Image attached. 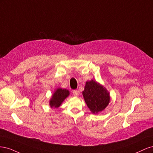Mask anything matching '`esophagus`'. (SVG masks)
I'll use <instances>...</instances> for the list:
<instances>
[{
  "label": "esophagus",
  "instance_id": "1",
  "mask_svg": "<svg viewBox=\"0 0 153 153\" xmlns=\"http://www.w3.org/2000/svg\"><path fill=\"white\" fill-rule=\"evenodd\" d=\"M73 94L75 96H78V94H80V92L78 91V90H74L73 91Z\"/></svg>",
  "mask_w": 153,
  "mask_h": 153
}]
</instances>
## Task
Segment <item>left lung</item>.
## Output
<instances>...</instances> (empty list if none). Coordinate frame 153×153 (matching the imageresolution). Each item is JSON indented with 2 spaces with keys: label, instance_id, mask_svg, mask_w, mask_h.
Wrapping results in <instances>:
<instances>
[{
  "label": "left lung",
  "instance_id": "8db88e82",
  "mask_svg": "<svg viewBox=\"0 0 153 153\" xmlns=\"http://www.w3.org/2000/svg\"><path fill=\"white\" fill-rule=\"evenodd\" d=\"M85 103L92 114L104 110L110 103V93L100 83L94 80L87 81L82 92Z\"/></svg>",
  "mask_w": 153,
  "mask_h": 153
}]
</instances>
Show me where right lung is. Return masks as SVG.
I'll return each mask as SVG.
<instances>
[{"instance_id": "obj_1", "label": "right lung", "mask_w": 153, "mask_h": 153, "mask_svg": "<svg viewBox=\"0 0 153 153\" xmlns=\"http://www.w3.org/2000/svg\"><path fill=\"white\" fill-rule=\"evenodd\" d=\"M70 92L66 89L57 88L53 92L49 101V105L51 108H58L62 105L63 101L69 96Z\"/></svg>"}]
</instances>
